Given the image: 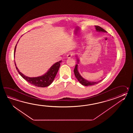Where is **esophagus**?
<instances>
[{"label": "esophagus", "instance_id": "34e87169", "mask_svg": "<svg viewBox=\"0 0 133 133\" xmlns=\"http://www.w3.org/2000/svg\"><path fill=\"white\" fill-rule=\"evenodd\" d=\"M74 55V53L73 52H69L67 55V58H70L71 57H72Z\"/></svg>", "mask_w": 133, "mask_h": 133}]
</instances>
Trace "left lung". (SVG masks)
Returning a JSON list of instances; mask_svg holds the SVG:
<instances>
[{"label": "left lung", "mask_w": 133, "mask_h": 133, "mask_svg": "<svg viewBox=\"0 0 133 133\" xmlns=\"http://www.w3.org/2000/svg\"><path fill=\"white\" fill-rule=\"evenodd\" d=\"M95 27H96V31H98V32H107V31H105V29H104L103 28H102L99 26L95 25ZM77 63H79V58H78V57H77ZM74 72L75 76L77 79V80L80 83V84H81L82 85H84L85 86H89V85H96V84H98L99 82H101L102 80H100L99 81H97V82H91V81H88V80L84 79L79 74V72L78 71V65L77 64H76L75 66V68L74 70Z\"/></svg>", "instance_id": "obj_1"}]
</instances>
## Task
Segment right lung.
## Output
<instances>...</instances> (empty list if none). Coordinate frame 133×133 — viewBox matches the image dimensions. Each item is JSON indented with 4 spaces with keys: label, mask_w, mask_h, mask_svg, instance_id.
<instances>
[{
    "label": "right lung",
    "mask_w": 133,
    "mask_h": 133,
    "mask_svg": "<svg viewBox=\"0 0 133 133\" xmlns=\"http://www.w3.org/2000/svg\"><path fill=\"white\" fill-rule=\"evenodd\" d=\"M17 45V44L16 45V46L15 48L14 55ZM61 61H60L59 62L55 63L54 65L49 68V69L48 71V72L44 75H43L41 76L35 77H30L25 76L22 73H21L19 70L18 69V68L16 66L15 62V64L18 73L19 74L20 76H22L24 79H25L27 82L31 84V85H34L37 87L44 88V87H46L49 86L54 81V79L56 76V75L59 69V68L60 65V63L61 62Z\"/></svg>",
    "instance_id": "obj_1"
}]
</instances>
